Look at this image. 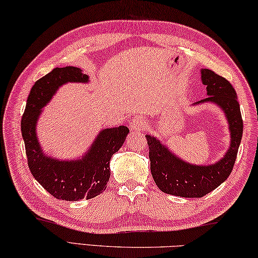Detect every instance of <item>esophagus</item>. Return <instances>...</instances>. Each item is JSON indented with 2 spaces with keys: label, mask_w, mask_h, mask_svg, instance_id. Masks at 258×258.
Segmentation results:
<instances>
[{
  "label": "esophagus",
  "mask_w": 258,
  "mask_h": 258,
  "mask_svg": "<svg viewBox=\"0 0 258 258\" xmlns=\"http://www.w3.org/2000/svg\"><path fill=\"white\" fill-rule=\"evenodd\" d=\"M130 127L132 131H136L138 133H144L146 128V120L140 116H136L130 121Z\"/></svg>",
  "instance_id": "esophagus-1"
}]
</instances>
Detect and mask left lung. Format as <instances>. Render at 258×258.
Segmentation results:
<instances>
[{
  "mask_svg": "<svg viewBox=\"0 0 258 258\" xmlns=\"http://www.w3.org/2000/svg\"><path fill=\"white\" fill-rule=\"evenodd\" d=\"M201 80L207 86L208 97L194 105L212 103L223 110L228 122L230 147L214 164L196 165L183 161L163 145L156 137L147 134L149 146L150 171L159 189L180 198H202L226 180L234 165L242 138L243 121L238 96L233 86L214 71L202 69Z\"/></svg>",
  "mask_w": 258,
  "mask_h": 258,
  "instance_id": "1",
  "label": "left lung"
}]
</instances>
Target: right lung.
Segmentation results:
<instances>
[{"instance_id": "obj_1", "label": "right lung", "mask_w": 258, "mask_h": 258, "mask_svg": "<svg viewBox=\"0 0 258 258\" xmlns=\"http://www.w3.org/2000/svg\"><path fill=\"white\" fill-rule=\"evenodd\" d=\"M68 83H89V77L75 67L55 68L39 79L27 97L22 119V136L32 174L48 193L63 201L93 199L101 194L110 178V159L124 145L130 130L126 126L104 128L81 157L58 159L41 147L36 124L42 109L59 87Z\"/></svg>"}]
</instances>
